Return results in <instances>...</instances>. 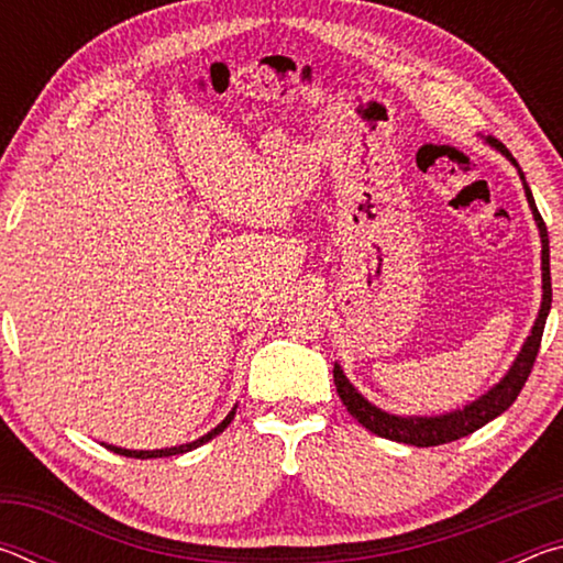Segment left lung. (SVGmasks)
Here are the masks:
<instances>
[{"label": "left lung", "mask_w": 563, "mask_h": 563, "mask_svg": "<svg viewBox=\"0 0 563 563\" xmlns=\"http://www.w3.org/2000/svg\"><path fill=\"white\" fill-rule=\"evenodd\" d=\"M487 144L499 151L501 156H507L514 166H517L521 184H523V194H527L529 208L533 213V221H537L539 235H541V308L537 322H533L531 335L523 342L521 352L514 360V365L509 367V373L504 375L497 385H494L487 395H482L479 399H474L462 409H454V412L446 415H437V417H397L389 415L385 409L375 407L373 402H367L355 387H352L350 379L342 373L340 365L335 362L332 367V377H335V387L338 395L342 399V405L347 407V412L357 419V422L365 427L377 437H385V440L393 442H405L412 446H437V444H446L454 440H462V437L472 434L484 427L487 422H492L494 417H499L504 409H509L514 405V399L519 397L523 383H527L531 375L533 362H537L539 347H541V335H544V325L551 310V271H549V233H547V223L541 213L537 211V203H533V196L527 186V178H523L521 168L517 164V158L509 154V148L501 144L497 139H487Z\"/></svg>", "instance_id": "obj_1"}]
</instances>
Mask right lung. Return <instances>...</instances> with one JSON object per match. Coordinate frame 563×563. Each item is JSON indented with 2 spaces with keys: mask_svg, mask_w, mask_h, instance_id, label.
I'll list each match as a JSON object with an SVG mask.
<instances>
[{
  "mask_svg": "<svg viewBox=\"0 0 563 563\" xmlns=\"http://www.w3.org/2000/svg\"><path fill=\"white\" fill-rule=\"evenodd\" d=\"M235 417V407L231 409V412H228V417L223 419L221 424L216 427V430H211L208 434H203L201 440H196V442H188V444H178V446H166V450H121V446H113V444H107L111 452H117V454H121V456H133V460H156V456H174V454H184V452H190V450H196V446H201V444H206L208 440H213L216 434H221L228 424H231V419Z\"/></svg>",
  "mask_w": 563,
  "mask_h": 563,
  "instance_id": "add662e5",
  "label": "right lung"
}]
</instances>
